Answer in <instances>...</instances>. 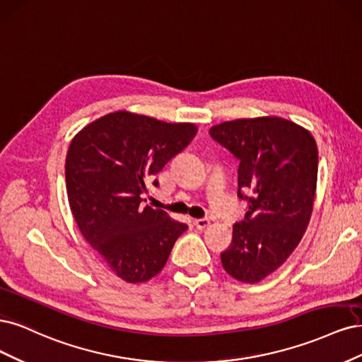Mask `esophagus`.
<instances>
[{
	"instance_id": "34e87169",
	"label": "esophagus",
	"mask_w": 362,
	"mask_h": 362,
	"mask_svg": "<svg viewBox=\"0 0 362 362\" xmlns=\"http://www.w3.org/2000/svg\"><path fill=\"white\" fill-rule=\"evenodd\" d=\"M209 224H211V221H209L207 218H200V219H195V221H194V226H195L198 230H204L206 227H209Z\"/></svg>"
}]
</instances>
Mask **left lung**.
<instances>
[{
    "label": "left lung",
    "mask_w": 362,
    "mask_h": 362,
    "mask_svg": "<svg viewBox=\"0 0 362 362\" xmlns=\"http://www.w3.org/2000/svg\"><path fill=\"white\" fill-rule=\"evenodd\" d=\"M209 134L239 159L238 195L248 202L221 262L238 281L259 283L288 259L308 227L317 183L316 141L305 127L272 115L219 123Z\"/></svg>",
    "instance_id": "8db88e82"
}]
</instances>
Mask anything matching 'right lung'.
I'll list each match as a JSON object with an SVG mask.
<instances>
[{
    "mask_svg": "<svg viewBox=\"0 0 362 362\" xmlns=\"http://www.w3.org/2000/svg\"><path fill=\"white\" fill-rule=\"evenodd\" d=\"M195 134L192 123L115 111L87 124L69 146L66 188L81 235L127 283H146L158 275L174 242L188 228L165 211L141 203L147 180Z\"/></svg>",
    "mask_w": 362,
    "mask_h": 362,
    "instance_id": "1",
    "label": "right lung"
}]
</instances>
